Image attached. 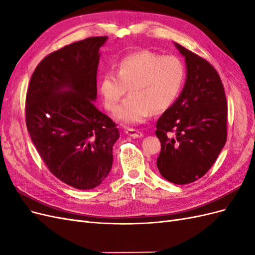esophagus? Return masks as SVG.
I'll list each match as a JSON object with an SVG mask.
<instances>
[{
	"label": "esophagus",
	"instance_id": "esophagus-1",
	"mask_svg": "<svg viewBox=\"0 0 255 255\" xmlns=\"http://www.w3.org/2000/svg\"><path fill=\"white\" fill-rule=\"evenodd\" d=\"M126 133H127L128 136L133 137V138H140V137L143 136V134H142V132H141L140 129L132 128H127V129H126Z\"/></svg>",
	"mask_w": 255,
	"mask_h": 255
}]
</instances>
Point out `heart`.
Returning <instances> with one entry per match:
<instances>
[{
    "mask_svg": "<svg viewBox=\"0 0 255 255\" xmlns=\"http://www.w3.org/2000/svg\"><path fill=\"white\" fill-rule=\"evenodd\" d=\"M115 73L105 72L101 76L100 92L105 109L114 112L128 87L129 95L115 114L123 123L141 122L153 111L169 109L179 96L185 78L184 65L179 58L150 51L123 57Z\"/></svg>",
    "mask_w": 255,
    "mask_h": 255,
    "instance_id": "1",
    "label": "heart"
}]
</instances>
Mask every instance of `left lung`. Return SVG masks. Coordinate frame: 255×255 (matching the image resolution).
I'll return each instance as SVG.
<instances>
[{"label":"left lung","mask_w":255,"mask_h":255,"mask_svg":"<svg viewBox=\"0 0 255 255\" xmlns=\"http://www.w3.org/2000/svg\"><path fill=\"white\" fill-rule=\"evenodd\" d=\"M187 65L182 94L160 116L155 134L161 144L156 166L174 184L202 177L227 141L228 106L216 69L201 56L175 43Z\"/></svg>","instance_id":"obj_1"}]
</instances>
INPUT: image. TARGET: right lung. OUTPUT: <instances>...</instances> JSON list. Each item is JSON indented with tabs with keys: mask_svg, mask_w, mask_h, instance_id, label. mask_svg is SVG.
I'll use <instances>...</instances> for the list:
<instances>
[{
	"mask_svg": "<svg viewBox=\"0 0 255 255\" xmlns=\"http://www.w3.org/2000/svg\"><path fill=\"white\" fill-rule=\"evenodd\" d=\"M106 39L89 37L50 53L26 92V128L38 154L58 180L82 190L109 175L120 136L117 125L92 103L99 50Z\"/></svg>",
	"mask_w": 255,
	"mask_h": 255,
	"instance_id": "right-lung-1",
	"label": "right lung"
}]
</instances>
